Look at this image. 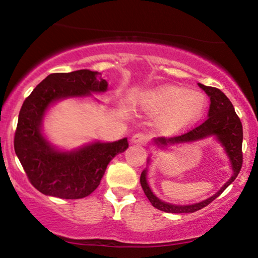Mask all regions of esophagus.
<instances>
[{"label": "esophagus", "mask_w": 258, "mask_h": 258, "mask_svg": "<svg viewBox=\"0 0 258 258\" xmlns=\"http://www.w3.org/2000/svg\"><path fill=\"white\" fill-rule=\"evenodd\" d=\"M146 141H147V138H146L145 134H141V133H138L132 138V142L135 145H145Z\"/></svg>", "instance_id": "obj_1"}]
</instances>
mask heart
<instances>
[{
  "label": "heart",
  "mask_w": 258,
  "mask_h": 258,
  "mask_svg": "<svg viewBox=\"0 0 258 258\" xmlns=\"http://www.w3.org/2000/svg\"><path fill=\"white\" fill-rule=\"evenodd\" d=\"M138 105L145 112L158 114L159 129L170 134L199 122L206 112L208 99L200 91L168 85L144 92Z\"/></svg>",
  "instance_id": "1"
}]
</instances>
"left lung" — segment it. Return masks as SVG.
Instances as JSON below:
<instances>
[{
  "label": "left lung",
  "instance_id": "left-lung-1",
  "mask_svg": "<svg viewBox=\"0 0 258 258\" xmlns=\"http://www.w3.org/2000/svg\"><path fill=\"white\" fill-rule=\"evenodd\" d=\"M200 88L206 92L211 99L209 106L208 118L202 124L194 128L185 134L176 136V138H157L152 140V146L155 148H160L163 151H168L171 147H176L179 145L192 144V142L202 141V140L213 138L217 140L218 144L224 148L225 154L230 160L232 174L230 179L218 190L214 195L203 200V201L192 203V205H173V203L165 202L160 200L155 194L152 191L149 186L147 176L148 167L152 163V158L149 155L147 159V167L142 171L140 177L142 189L145 195L147 196L152 206L166 213H194L202 209L203 207L208 206L212 201H214L226 187L234 182L238 173H239L241 164H243V154H241V144H243V126L239 117L237 116L236 111L230 99L220 90L215 87H208L202 84H199Z\"/></svg>",
  "mask_w": 258,
  "mask_h": 258
}]
</instances>
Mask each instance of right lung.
Instances as JSON below:
<instances>
[{
  "label": "right lung",
  "instance_id": "1",
  "mask_svg": "<svg viewBox=\"0 0 258 258\" xmlns=\"http://www.w3.org/2000/svg\"><path fill=\"white\" fill-rule=\"evenodd\" d=\"M100 73L81 69L47 75L22 104L14 138L15 154L32 185L47 196L66 200L91 195L100 184L107 165L128 148V139L87 142L73 149L52 145L44 134L47 111L66 99L93 98L107 91ZM95 99V98H94Z\"/></svg>",
  "mask_w": 258,
  "mask_h": 258
}]
</instances>
